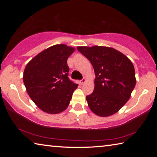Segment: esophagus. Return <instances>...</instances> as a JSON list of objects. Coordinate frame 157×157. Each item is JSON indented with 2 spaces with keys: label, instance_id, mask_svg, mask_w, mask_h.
Masks as SVG:
<instances>
[{
  "label": "esophagus",
  "instance_id": "1",
  "mask_svg": "<svg viewBox=\"0 0 157 157\" xmlns=\"http://www.w3.org/2000/svg\"><path fill=\"white\" fill-rule=\"evenodd\" d=\"M85 82H86V79L84 78L82 79V80L80 81V84H84L85 83Z\"/></svg>",
  "mask_w": 157,
  "mask_h": 157
}]
</instances>
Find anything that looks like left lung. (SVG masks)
Segmentation results:
<instances>
[{
    "label": "left lung",
    "instance_id": "obj_1",
    "mask_svg": "<svg viewBox=\"0 0 157 157\" xmlns=\"http://www.w3.org/2000/svg\"><path fill=\"white\" fill-rule=\"evenodd\" d=\"M94 67V92L86 97L95 115L110 116L121 109L131 97L136 83L134 65L128 57L111 47L78 46Z\"/></svg>",
    "mask_w": 157,
    "mask_h": 157
}]
</instances>
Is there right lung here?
Here are the masks:
<instances>
[{"label": "right lung", "instance_id": "obj_1", "mask_svg": "<svg viewBox=\"0 0 157 157\" xmlns=\"http://www.w3.org/2000/svg\"><path fill=\"white\" fill-rule=\"evenodd\" d=\"M75 48L57 44L33 57L23 72L26 91L37 107L49 114L66 109L78 84L69 80L67 59Z\"/></svg>", "mask_w": 157, "mask_h": 157}]
</instances>
